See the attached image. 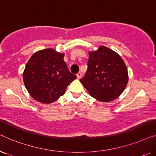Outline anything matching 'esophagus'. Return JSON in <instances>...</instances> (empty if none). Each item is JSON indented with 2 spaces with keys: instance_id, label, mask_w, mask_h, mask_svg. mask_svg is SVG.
Here are the masks:
<instances>
[{
  "instance_id": "34e87169",
  "label": "esophagus",
  "mask_w": 156,
  "mask_h": 156,
  "mask_svg": "<svg viewBox=\"0 0 156 156\" xmlns=\"http://www.w3.org/2000/svg\"><path fill=\"white\" fill-rule=\"evenodd\" d=\"M82 74L81 73V72H79V73L76 74V76H77L78 79H80L82 77Z\"/></svg>"
}]
</instances>
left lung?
<instances>
[{
  "label": "left lung",
  "mask_w": 156,
  "mask_h": 156,
  "mask_svg": "<svg viewBox=\"0 0 156 156\" xmlns=\"http://www.w3.org/2000/svg\"><path fill=\"white\" fill-rule=\"evenodd\" d=\"M87 71L80 82L91 97L108 102L118 98L126 87V66L116 52L104 46L89 52Z\"/></svg>",
  "instance_id": "1"
}]
</instances>
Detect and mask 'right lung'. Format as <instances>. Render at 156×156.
I'll use <instances>...</instances> for the list:
<instances>
[{
    "label": "right lung",
    "instance_id": "right-lung-1",
    "mask_svg": "<svg viewBox=\"0 0 156 156\" xmlns=\"http://www.w3.org/2000/svg\"><path fill=\"white\" fill-rule=\"evenodd\" d=\"M64 55L49 48L35 52L27 62L23 81L27 90L36 101L43 104L56 101L76 78L68 69Z\"/></svg>",
    "mask_w": 156,
    "mask_h": 156
}]
</instances>
